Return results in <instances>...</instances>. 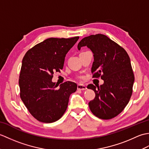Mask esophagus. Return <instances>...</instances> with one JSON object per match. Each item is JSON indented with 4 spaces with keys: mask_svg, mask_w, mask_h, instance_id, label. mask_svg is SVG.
<instances>
[{
    "mask_svg": "<svg viewBox=\"0 0 149 149\" xmlns=\"http://www.w3.org/2000/svg\"><path fill=\"white\" fill-rule=\"evenodd\" d=\"M87 89V88L86 86H84L83 84H78L77 85V90H81V91H83V90H86Z\"/></svg>",
    "mask_w": 149,
    "mask_h": 149,
    "instance_id": "esophagus-1",
    "label": "esophagus"
}]
</instances>
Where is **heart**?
I'll list each match as a JSON object with an SVG mask.
<instances>
[{
	"mask_svg": "<svg viewBox=\"0 0 149 149\" xmlns=\"http://www.w3.org/2000/svg\"><path fill=\"white\" fill-rule=\"evenodd\" d=\"M78 78L80 79H83V76H79Z\"/></svg>",
	"mask_w": 149,
	"mask_h": 149,
	"instance_id": "b5f03b06",
	"label": "heart"
}]
</instances>
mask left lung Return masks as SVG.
I'll list each match as a JSON object with an SVG mask.
<instances>
[{"instance_id":"left-lung-1","label":"left lung","mask_w":149,"mask_h":149,"mask_svg":"<svg viewBox=\"0 0 149 149\" xmlns=\"http://www.w3.org/2000/svg\"><path fill=\"white\" fill-rule=\"evenodd\" d=\"M84 46L93 54V77L104 81L100 86H88L95 93L88 105L98 118L111 119L122 111L132 95L134 76L130 58L124 49L102 34L84 38L78 43V50Z\"/></svg>"}]
</instances>
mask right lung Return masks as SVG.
<instances>
[{
  "instance_id": "add662e5",
  "label": "right lung",
  "mask_w": 149,
  "mask_h": 149,
  "mask_svg": "<svg viewBox=\"0 0 149 149\" xmlns=\"http://www.w3.org/2000/svg\"><path fill=\"white\" fill-rule=\"evenodd\" d=\"M79 38H50L37 44L25 54L19 77L20 95L29 113L40 122L52 123L63 115L70 95L77 84L68 81L56 89L54 72L64 65L66 54Z\"/></svg>"
}]
</instances>
